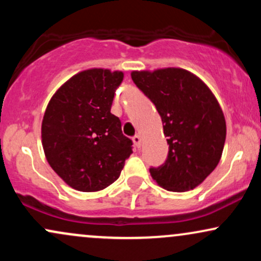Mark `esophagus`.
<instances>
[{
  "instance_id": "esophagus-1",
  "label": "esophagus",
  "mask_w": 261,
  "mask_h": 261,
  "mask_svg": "<svg viewBox=\"0 0 261 261\" xmlns=\"http://www.w3.org/2000/svg\"><path fill=\"white\" fill-rule=\"evenodd\" d=\"M133 141H134V145L136 146L137 148L141 147V142H142V141H141L140 135H135V136L133 137Z\"/></svg>"
}]
</instances>
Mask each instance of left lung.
<instances>
[{
  "label": "left lung",
  "mask_w": 261,
  "mask_h": 261,
  "mask_svg": "<svg viewBox=\"0 0 261 261\" xmlns=\"http://www.w3.org/2000/svg\"><path fill=\"white\" fill-rule=\"evenodd\" d=\"M131 79L160 113L169 145L164 163L149 168L152 178L175 193L201 184L217 167L226 140V120L215 95L182 68L134 71Z\"/></svg>",
  "instance_id": "obj_1"
}]
</instances>
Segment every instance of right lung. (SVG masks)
<instances>
[{
  "label": "right lung",
  "mask_w": 261,
  "mask_h": 261,
  "mask_svg": "<svg viewBox=\"0 0 261 261\" xmlns=\"http://www.w3.org/2000/svg\"><path fill=\"white\" fill-rule=\"evenodd\" d=\"M122 79L119 71H83L61 86L45 110L41 139L46 160L76 190L109 187L133 153V141L110 113Z\"/></svg>",
  "instance_id": "1"
}]
</instances>
